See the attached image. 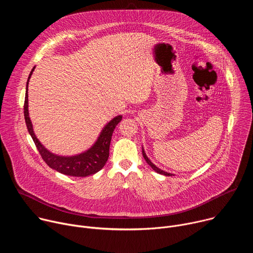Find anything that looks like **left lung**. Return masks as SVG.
<instances>
[{
    "label": "left lung",
    "instance_id": "1",
    "mask_svg": "<svg viewBox=\"0 0 253 253\" xmlns=\"http://www.w3.org/2000/svg\"><path fill=\"white\" fill-rule=\"evenodd\" d=\"M142 154H143V157H144V159L146 160V162L152 167V169L153 170H155L157 173H159V174H163V175H165V176H172L173 174H171V173H167V172H165V171H163V170H161V169H159L158 167H156L150 160H149V158L146 156V154H145V152H144V150H142Z\"/></svg>",
    "mask_w": 253,
    "mask_h": 253
}]
</instances>
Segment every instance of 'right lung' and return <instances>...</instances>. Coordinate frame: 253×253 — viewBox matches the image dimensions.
Here are the masks:
<instances>
[{
  "instance_id": "add662e5",
  "label": "right lung",
  "mask_w": 253,
  "mask_h": 253,
  "mask_svg": "<svg viewBox=\"0 0 253 253\" xmlns=\"http://www.w3.org/2000/svg\"><path fill=\"white\" fill-rule=\"evenodd\" d=\"M35 67L32 69L31 73L29 75V79L33 73ZM27 82V90L25 96V103H24V116L27 124L28 131L33 138L36 147H37L41 157L46 162V164L55 169L56 171L68 175V176H77V177H86L92 174H95L99 170H101L105 163L109 157V148H110V142L112 138L113 131L117 124L122 120V116H117L112 119L108 123L103 131L101 132L98 140L94 144V146L90 148L88 151L72 157H62L57 156L51 152H49L39 140L36 137L33 131L32 123L29 117L28 112V83Z\"/></svg>"
}]
</instances>
